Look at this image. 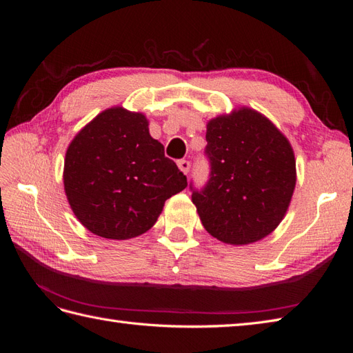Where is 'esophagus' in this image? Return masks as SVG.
<instances>
[{
	"label": "esophagus",
	"mask_w": 353,
	"mask_h": 353,
	"mask_svg": "<svg viewBox=\"0 0 353 353\" xmlns=\"http://www.w3.org/2000/svg\"><path fill=\"white\" fill-rule=\"evenodd\" d=\"M190 162H188V160H179V162H178V168H179V170H181V172H184L185 175L188 174V170H190Z\"/></svg>",
	"instance_id": "obj_1"
}]
</instances>
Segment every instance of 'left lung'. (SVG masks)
<instances>
[{
    "instance_id": "1",
    "label": "left lung",
    "mask_w": 353,
    "mask_h": 353,
    "mask_svg": "<svg viewBox=\"0 0 353 353\" xmlns=\"http://www.w3.org/2000/svg\"><path fill=\"white\" fill-rule=\"evenodd\" d=\"M206 141L210 179L191 196L203 227L232 245L270 236L296 187L290 141L265 114L245 105L210 119Z\"/></svg>"
}]
</instances>
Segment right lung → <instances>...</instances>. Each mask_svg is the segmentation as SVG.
Masks as SVG:
<instances>
[{
  "mask_svg": "<svg viewBox=\"0 0 353 353\" xmlns=\"http://www.w3.org/2000/svg\"><path fill=\"white\" fill-rule=\"evenodd\" d=\"M63 184L85 228L103 239L130 240L154 225L187 178L150 135L145 114L114 105L70 141Z\"/></svg>",
  "mask_w": 353,
  "mask_h": 353,
  "instance_id": "right-lung-1",
  "label": "right lung"
}]
</instances>
